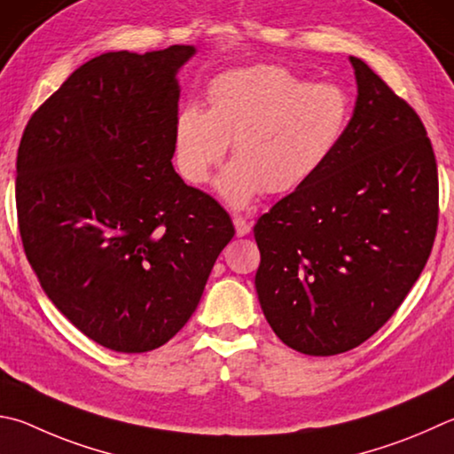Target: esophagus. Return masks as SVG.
<instances>
[{
    "mask_svg": "<svg viewBox=\"0 0 454 454\" xmlns=\"http://www.w3.org/2000/svg\"><path fill=\"white\" fill-rule=\"evenodd\" d=\"M234 228H236V236L242 238L246 234H250V222L242 218V216H234Z\"/></svg>",
    "mask_w": 454,
    "mask_h": 454,
    "instance_id": "1",
    "label": "esophagus"
}]
</instances>
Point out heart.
<instances>
[{"label":"heart","mask_w":454,"mask_h":454,"mask_svg":"<svg viewBox=\"0 0 454 454\" xmlns=\"http://www.w3.org/2000/svg\"><path fill=\"white\" fill-rule=\"evenodd\" d=\"M208 109L184 106L175 122L178 170L202 184L232 143L234 162L216 180L220 199L246 208L266 191L287 194L317 175L351 119L348 90L308 83L278 65L220 73L206 90Z\"/></svg>","instance_id":"b5f03b06"}]
</instances>
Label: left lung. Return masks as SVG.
<instances>
[{
  "label": "left lung",
  "instance_id": "left-lung-1",
  "mask_svg": "<svg viewBox=\"0 0 454 454\" xmlns=\"http://www.w3.org/2000/svg\"><path fill=\"white\" fill-rule=\"evenodd\" d=\"M349 61L357 98L340 145L254 226L263 316L287 348L316 357L357 348L397 311L439 220L421 119L367 63Z\"/></svg>",
  "mask_w": 454,
  "mask_h": 454
}]
</instances>
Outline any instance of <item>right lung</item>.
Returning a JSON list of instances; mask_svg holds the SVG:
<instances>
[{
	"mask_svg": "<svg viewBox=\"0 0 454 454\" xmlns=\"http://www.w3.org/2000/svg\"><path fill=\"white\" fill-rule=\"evenodd\" d=\"M194 45L111 51L33 113L18 151L23 248L53 306L89 340L145 353L194 313L232 240L222 206L172 167Z\"/></svg>",
	"mask_w": 454,
	"mask_h": 454,
	"instance_id": "obj_1",
	"label": "right lung"
}]
</instances>
